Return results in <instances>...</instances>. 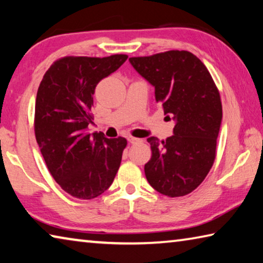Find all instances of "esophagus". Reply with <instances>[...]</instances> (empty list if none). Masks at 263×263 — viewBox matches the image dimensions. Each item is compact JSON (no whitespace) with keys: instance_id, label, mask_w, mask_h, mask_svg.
<instances>
[{"instance_id":"obj_1","label":"esophagus","mask_w":263,"mask_h":263,"mask_svg":"<svg viewBox=\"0 0 263 263\" xmlns=\"http://www.w3.org/2000/svg\"><path fill=\"white\" fill-rule=\"evenodd\" d=\"M127 140L128 142H131V144H137V142L140 141V139H138V138H135V137H128Z\"/></svg>"}]
</instances>
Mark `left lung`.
<instances>
[{"label":"left lung","instance_id":"obj_1","mask_svg":"<svg viewBox=\"0 0 263 263\" xmlns=\"http://www.w3.org/2000/svg\"><path fill=\"white\" fill-rule=\"evenodd\" d=\"M155 89L166 117L175 122L172 137H149L152 158L145 164L148 183L168 197L190 194L215 161L222 118L219 91L205 65L188 51H167L128 59Z\"/></svg>","mask_w":263,"mask_h":263}]
</instances>
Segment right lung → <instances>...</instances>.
I'll return each mask as SVG.
<instances>
[{
	"label": "right lung",
	"mask_w": 263,
	"mask_h": 263,
	"mask_svg": "<svg viewBox=\"0 0 263 263\" xmlns=\"http://www.w3.org/2000/svg\"><path fill=\"white\" fill-rule=\"evenodd\" d=\"M126 59L125 54L61 58L39 84L35 139L53 179L75 198L92 199L103 194L121 166L125 138L109 139L102 132L87 130L97 83Z\"/></svg>",
	"instance_id": "right-lung-1"
}]
</instances>
